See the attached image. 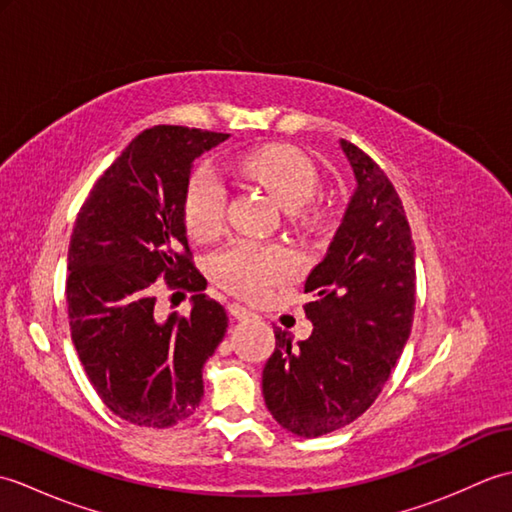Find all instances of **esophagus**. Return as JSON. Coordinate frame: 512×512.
<instances>
[{
  "label": "esophagus",
  "mask_w": 512,
  "mask_h": 512,
  "mask_svg": "<svg viewBox=\"0 0 512 512\" xmlns=\"http://www.w3.org/2000/svg\"><path fill=\"white\" fill-rule=\"evenodd\" d=\"M226 310H228V314H231V317L237 319V321H244V319H253V317H255L253 312L246 310L244 306H239V303H228Z\"/></svg>",
  "instance_id": "1"
}]
</instances>
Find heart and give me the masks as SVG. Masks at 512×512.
Listing matches in <instances>:
<instances>
[{"label": "heart", "mask_w": 512, "mask_h": 512, "mask_svg": "<svg viewBox=\"0 0 512 512\" xmlns=\"http://www.w3.org/2000/svg\"><path fill=\"white\" fill-rule=\"evenodd\" d=\"M233 176L253 182L270 193L301 222H314L319 209L314 193L319 171L314 162L290 145H264L246 151L231 165ZM182 217L193 239H211L226 222V189L209 169H198L184 187ZM295 270V257L279 244L235 239L213 257V279L224 290L244 299H259L268 288L286 281Z\"/></svg>", "instance_id": "heart-1"}]
</instances>
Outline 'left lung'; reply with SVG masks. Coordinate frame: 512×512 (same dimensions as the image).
Masks as SVG:
<instances>
[{
	"instance_id": "8db88e82",
	"label": "left lung",
	"mask_w": 512,
	"mask_h": 512,
	"mask_svg": "<svg viewBox=\"0 0 512 512\" xmlns=\"http://www.w3.org/2000/svg\"><path fill=\"white\" fill-rule=\"evenodd\" d=\"M341 147L358 187L306 281L312 301L303 308L314 330L297 345L275 330L262 374L270 416L301 438L332 433L372 407L416 310V250L394 184L361 147L345 138Z\"/></svg>"
}]
</instances>
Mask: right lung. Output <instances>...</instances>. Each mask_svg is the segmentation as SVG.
Instances as JSON below:
<instances>
[{
    "label": "right lung",
    "instance_id": "obj_1",
    "mask_svg": "<svg viewBox=\"0 0 512 512\" xmlns=\"http://www.w3.org/2000/svg\"><path fill=\"white\" fill-rule=\"evenodd\" d=\"M228 134L156 125L138 134L85 198L68 248L72 343L105 407L138 427L187 420L204 396L202 367L226 332L204 295L182 217L191 165ZM198 291L191 315L155 321V290Z\"/></svg>",
    "mask_w": 512,
    "mask_h": 512
}]
</instances>
